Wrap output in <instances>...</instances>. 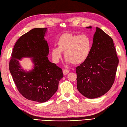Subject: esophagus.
I'll return each instance as SVG.
<instances>
[{
    "label": "esophagus",
    "instance_id": "obj_1",
    "mask_svg": "<svg viewBox=\"0 0 127 127\" xmlns=\"http://www.w3.org/2000/svg\"><path fill=\"white\" fill-rule=\"evenodd\" d=\"M69 71H70V70H68V69H64V70H63V74L64 75H67V74L69 73Z\"/></svg>",
    "mask_w": 127,
    "mask_h": 127
}]
</instances>
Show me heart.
Returning <instances> with one entry per match:
<instances>
[{"label": "heart", "mask_w": 127, "mask_h": 127, "mask_svg": "<svg viewBox=\"0 0 127 127\" xmlns=\"http://www.w3.org/2000/svg\"><path fill=\"white\" fill-rule=\"evenodd\" d=\"M58 47L51 50L53 61L58 63L62 58V52L67 62L78 65L85 62L90 56L92 48V41L87 35L64 33L59 37L57 42Z\"/></svg>", "instance_id": "heart-1"}]
</instances>
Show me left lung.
<instances>
[{
  "label": "left lung",
  "instance_id": "1",
  "mask_svg": "<svg viewBox=\"0 0 127 127\" xmlns=\"http://www.w3.org/2000/svg\"><path fill=\"white\" fill-rule=\"evenodd\" d=\"M86 28L92 29V27ZM118 64L112 39L96 27L90 56L76 68L78 91L90 99L103 95L114 82Z\"/></svg>",
  "mask_w": 127,
  "mask_h": 127
}]
</instances>
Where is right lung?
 I'll return each instance as SVG.
<instances>
[{"label":"right lung","instance_id":"add662e5","mask_svg":"<svg viewBox=\"0 0 127 127\" xmlns=\"http://www.w3.org/2000/svg\"><path fill=\"white\" fill-rule=\"evenodd\" d=\"M47 29L34 28L21 36L13 47L9 70L13 81L22 95L38 102L48 100L58 90L63 77L62 70L48 59L49 48L45 39ZM32 58L33 68L22 69L19 61Z\"/></svg>","mask_w":127,"mask_h":127}]
</instances>
